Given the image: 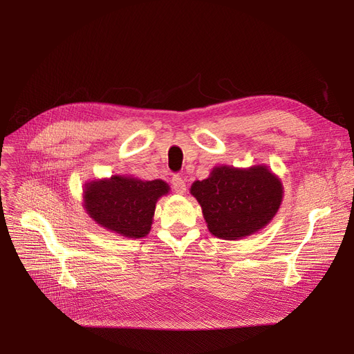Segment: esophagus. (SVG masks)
Returning <instances> with one entry per match:
<instances>
[{"label":"esophagus","instance_id":"1","mask_svg":"<svg viewBox=\"0 0 354 354\" xmlns=\"http://www.w3.org/2000/svg\"><path fill=\"white\" fill-rule=\"evenodd\" d=\"M172 187H174V191L176 194L182 195V194L187 192V183H185V179L182 176H179V175H175L172 178Z\"/></svg>","mask_w":354,"mask_h":354}]
</instances>
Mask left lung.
Instances as JSON below:
<instances>
[{"label": "left lung", "instance_id": "obj_1", "mask_svg": "<svg viewBox=\"0 0 354 354\" xmlns=\"http://www.w3.org/2000/svg\"><path fill=\"white\" fill-rule=\"evenodd\" d=\"M283 183L267 165L215 166L209 176L195 180L191 195L202 208L209 232L238 241L266 228L283 202Z\"/></svg>", "mask_w": 354, "mask_h": 354}]
</instances>
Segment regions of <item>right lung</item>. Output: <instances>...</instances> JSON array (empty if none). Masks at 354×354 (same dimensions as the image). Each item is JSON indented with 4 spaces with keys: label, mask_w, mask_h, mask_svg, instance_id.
<instances>
[{
    "label": "right lung",
    "mask_w": 354,
    "mask_h": 354,
    "mask_svg": "<svg viewBox=\"0 0 354 354\" xmlns=\"http://www.w3.org/2000/svg\"><path fill=\"white\" fill-rule=\"evenodd\" d=\"M169 191L162 179L111 175L84 185L83 207L99 227L126 238H143L152 228L158 199Z\"/></svg>",
    "instance_id": "obj_1"
}]
</instances>
